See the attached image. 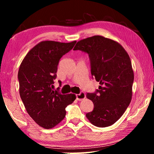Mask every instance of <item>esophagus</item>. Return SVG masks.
Instances as JSON below:
<instances>
[{"instance_id": "obj_1", "label": "esophagus", "mask_w": 154, "mask_h": 154, "mask_svg": "<svg viewBox=\"0 0 154 154\" xmlns=\"http://www.w3.org/2000/svg\"><path fill=\"white\" fill-rule=\"evenodd\" d=\"M76 98L77 100H82L83 99H84L85 98V94L84 92H80L79 94L76 95Z\"/></svg>"}]
</instances>
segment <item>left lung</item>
I'll return each mask as SVG.
<instances>
[{"instance_id": "1", "label": "left lung", "mask_w": 154, "mask_h": 154, "mask_svg": "<svg viewBox=\"0 0 154 154\" xmlns=\"http://www.w3.org/2000/svg\"><path fill=\"white\" fill-rule=\"evenodd\" d=\"M73 50L88 54L92 79L98 89L87 93L94 103L87 118L95 126L105 128L118 120L130 105L134 72L130 57L120 44L102 36H94L77 42Z\"/></svg>"}]
</instances>
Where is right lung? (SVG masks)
I'll return each mask as SVG.
<instances>
[{"label":"right lung","instance_id":"right-lung-1","mask_svg":"<svg viewBox=\"0 0 154 154\" xmlns=\"http://www.w3.org/2000/svg\"><path fill=\"white\" fill-rule=\"evenodd\" d=\"M75 43L42 41L28 52L20 66L21 99L29 116L44 128L58 124L66 116L65 109L76 98L72 94H62L59 88L52 89L60 60Z\"/></svg>","mask_w":154,"mask_h":154}]
</instances>
